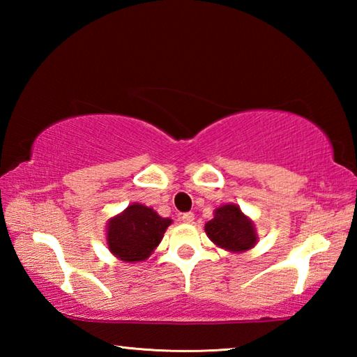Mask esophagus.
Wrapping results in <instances>:
<instances>
[{"label": "esophagus", "mask_w": 357, "mask_h": 357, "mask_svg": "<svg viewBox=\"0 0 357 357\" xmlns=\"http://www.w3.org/2000/svg\"><path fill=\"white\" fill-rule=\"evenodd\" d=\"M181 219H183L184 223H193V220H195V214H193V213H184Z\"/></svg>", "instance_id": "obj_1"}]
</instances>
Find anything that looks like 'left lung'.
<instances>
[{"mask_svg": "<svg viewBox=\"0 0 357 357\" xmlns=\"http://www.w3.org/2000/svg\"><path fill=\"white\" fill-rule=\"evenodd\" d=\"M208 238L228 252L241 253L257 244V229L238 204H223L214 211V219L206 225Z\"/></svg>", "mask_w": 357, "mask_h": 357, "instance_id": "1", "label": "left lung"}]
</instances>
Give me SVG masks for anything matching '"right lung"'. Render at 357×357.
Wrapping results in <instances>:
<instances>
[{
    "label": "right lung",
    "instance_id": "add662e5",
    "mask_svg": "<svg viewBox=\"0 0 357 357\" xmlns=\"http://www.w3.org/2000/svg\"><path fill=\"white\" fill-rule=\"evenodd\" d=\"M172 219H165L153 208L134 203L108 220V249L121 261L135 263L146 259L164 238Z\"/></svg>",
    "mask_w": 357,
    "mask_h": 357
}]
</instances>
